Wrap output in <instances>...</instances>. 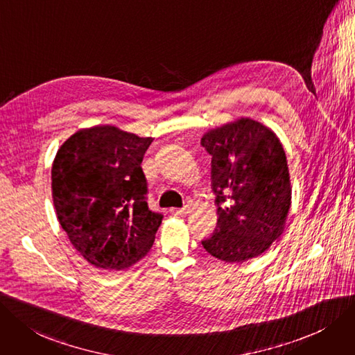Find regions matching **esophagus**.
<instances>
[{
    "label": "esophagus",
    "instance_id": "esophagus-1",
    "mask_svg": "<svg viewBox=\"0 0 355 355\" xmlns=\"http://www.w3.org/2000/svg\"><path fill=\"white\" fill-rule=\"evenodd\" d=\"M189 207H183V208H170V214L173 216H185L188 214Z\"/></svg>",
    "mask_w": 355,
    "mask_h": 355
}]
</instances>
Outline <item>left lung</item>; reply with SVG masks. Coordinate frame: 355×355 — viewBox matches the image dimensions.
<instances>
[{
    "mask_svg": "<svg viewBox=\"0 0 355 355\" xmlns=\"http://www.w3.org/2000/svg\"><path fill=\"white\" fill-rule=\"evenodd\" d=\"M211 154L217 227L204 249L224 262L257 258L282 232L291 205L286 151L268 126L240 118L201 138Z\"/></svg>",
    "mask_w": 355,
    "mask_h": 355,
    "instance_id": "1",
    "label": "left lung"
}]
</instances>
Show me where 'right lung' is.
Instances as JSON below:
<instances>
[{"instance_id":"obj_1","label":"right lung","mask_w":355,"mask_h":355,"mask_svg":"<svg viewBox=\"0 0 355 355\" xmlns=\"http://www.w3.org/2000/svg\"><path fill=\"white\" fill-rule=\"evenodd\" d=\"M151 143V137L97 125L71 135L55 155L56 217L69 242L96 268H130L154 243L163 216L148 209L141 168Z\"/></svg>"}]
</instances>
